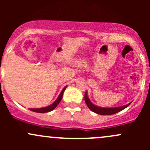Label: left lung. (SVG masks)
Instances as JSON below:
<instances>
[{
	"mask_svg": "<svg viewBox=\"0 0 150 150\" xmlns=\"http://www.w3.org/2000/svg\"><path fill=\"white\" fill-rule=\"evenodd\" d=\"M85 102H86V104H87L88 107L90 109L91 111H93V112L97 113V114L101 115H113L115 114V113L119 112L121 110H124L125 108L128 107V106L131 104V103L125 104L124 106H121V107H111V108H106V107H98V106L94 105L93 104H92V102L89 100L88 97L87 91L85 93Z\"/></svg>",
	"mask_w": 150,
	"mask_h": 150,
	"instance_id": "obj_1",
	"label": "left lung"
}]
</instances>
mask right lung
<instances>
[{"mask_svg": "<svg viewBox=\"0 0 150 150\" xmlns=\"http://www.w3.org/2000/svg\"><path fill=\"white\" fill-rule=\"evenodd\" d=\"M67 86L63 88V90L62 91V92L60 93L59 96H58V98L57 99V100L54 102L53 104H51V105L48 106V107H43V108H37V109H30L31 111L33 112H38V113H45V112H51L53 110L57 107V106L59 104V102H61L62 99V96H63V93H64V91H65Z\"/></svg>", "mask_w": 150, "mask_h": 150, "instance_id": "right-lung-1", "label": "right lung"}]
</instances>
